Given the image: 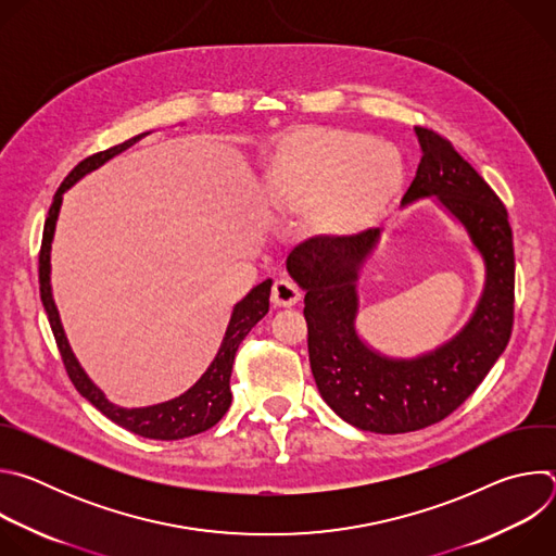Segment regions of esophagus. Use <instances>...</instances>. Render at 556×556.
Instances as JSON below:
<instances>
[{"label": "esophagus", "mask_w": 556, "mask_h": 556, "mask_svg": "<svg viewBox=\"0 0 556 556\" xmlns=\"http://www.w3.org/2000/svg\"><path fill=\"white\" fill-rule=\"evenodd\" d=\"M301 299V290L290 279H277L273 286V303L279 307H290Z\"/></svg>", "instance_id": "1"}]
</instances>
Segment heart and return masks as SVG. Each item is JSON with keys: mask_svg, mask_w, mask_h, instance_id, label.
<instances>
[{"mask_svg": "<svg viewBox=\"0 0 556 556\" xmlns=\"http://www.w3.org/2000/svg\"><path fill=\"white\" fill-rule=\"evenodd\" d=\"M399 174L401 155L391 144L356 131H316L275 155L270 182L292 204L314 206L328 200V219L348 224L380 202Z\"/></svg>", "mask_w": 556, "mask_h": 556, "instance_id": "1", "label": "heart"}]
</instances>
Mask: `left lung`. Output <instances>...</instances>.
Masks as SVG:
<instances>
[{
  "label": "left lung",
  "instance_id": "left-lung-1",
  "mask_svg": "<svg viewBox=\"0 0 556 556\" xmlns=\"http://www.w3.org/2000/svg\"><path fill=\"white\" fill-rule=\"evenodd\" d=\"M416 134L422 161L403 204L435 195L486 264L480 305L453 341L420 358L395 361L358 339L354 281L378 242L376 228L314 235L288 255V273L305 290L316 387L345 422L371 433H409L451 416L502 356L515 321V249L504 202L451 140L427 127Z\"/></svg>",
  "mask_w": 556,
  "mask_h": 556
}]
</instances>
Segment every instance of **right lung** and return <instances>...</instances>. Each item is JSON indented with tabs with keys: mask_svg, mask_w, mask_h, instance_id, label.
Wrapping results in <instances>:
<instances>
[{
	"mask_svg": "<svg viewBox=\"0 0 556 556\" xmlns=\"http://www.w3.org/2000/svg\"><path fill=\"white\" fill-rule=\"evenodd\" d=\"M144 136L147 134L134 136L121 144H114L105 151L88 155L86 161L78 163L67 174V178L61 182V187L56 189L54 200L50 204L46 224H43V240H41V251H39V292H41V303L48 314V321H50L63 367L67 371V378L76 387V391L81 393L86 401H90L105 418H110L112 422H116L118 427H123L136 435H142L149 440H182V438L198 435V433L215 427L222 420V416L228 412L230 399H232L230 395V371H232L235 352L244 341V337L257 326V321H262L266 316V312L270 307L273 281L270 279L262 281L232 307V316H230V324L226 328L222 348H219L215 361L211 363V367L204 371V376L187 393L178 395V399L163 403V405L144 407V409H123V407L112 405L103 395V391L86 376V371L81 369V365H78V361L74 358L70 345H67V339H65L61 321H59V312L54 307L52 292H50V249H52V235H54L63 193L76 180H81L86 174L99 169L101 165H105L110 161V157L125 151L127 147H131L134 142H138Z\"/></svg>",
	"mask_w": 556,
	"mask_h": 556,
	"instance_id": "obj_1",
	"label": "right lung"
}]
</instances>
